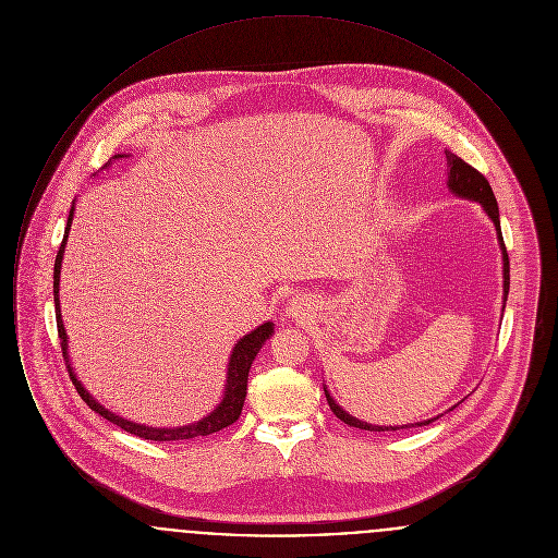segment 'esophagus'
I'll use <instances>...</instances> for the list:
<instances>
[{
  "mask_svg": "<svg viewBox=\"0 0 558 558\" xmlns=\"http://www.w3.org/2000/svg\"><path fill=\"white\" fill-rule=\"evenodd\" d=\"M310 312H312V303H310V299H305V296L292 299L291 305L287 307V314H289L291 318H305Z\"/></svg>",
  "mask_w": 558,
  "mask_h": 558,
  "instance_id": "esophagus-1",
  "label": "esophagus"
}]
</instances>
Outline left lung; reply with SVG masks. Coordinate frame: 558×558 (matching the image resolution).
I'll use <instances>...</instances> for the list:
<instances>
[{
  "instance_id": "left-lung-1",
  "label": "left lung",
  "mask_w": 558,
  "mask_h": 558,
  "mask_svg": "<svg viewBox=\"0 0 558 558\" xmlns=\"http://www.w3.org/2000/svg\"><path fill=\"white\" fill-rule=\"evenodd\" d=\"M446 159H448V186L456 196H462V198H469V201H475L483 211L489 215V219L494 221L496 226V234H498V242H500V248H502V262H505V303L506 296H508V287H510V264H508V253H506L505 239H502V230H500V211H498V203H496V196H494V190L489 186V182L485 180L483 173H478L475 167H471L469 162L456 157L453 153H446ZM505 312V310H502ZM324 393L328 399V405L330 410L335 412V416L339 421H343L345 425L355 426V428H362V430H399V428H412V426H425L437 418H430V421H423V423H414V425H401V426H376L368 425L364 421H357L355 416L347 414L345 410L332 399V396L326 391L324 387ZM456 408V405H453ZM451 408V410H453Z\"/></svg>"
}]
</instances>
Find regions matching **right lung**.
<instances>
[{"label":"right lung","mask_w":558,"mask_h":558,"mask_svg":"<svg viewBox=\"0 0 558 558\" xmlns=\"http://www.w3.org/2000/svg\"><path fill=\"white\" fill-rule=\"evenodd\" d=\"M114 159H123V155H114ZM110 165V162H107ZM105 165V167H107ZM73 211H75V203L71 207L69 213V219H66V228H64V239L60 242V248H58V255H56V264H53V305H56V326H58V337H60V347H62V355H64V362H66V368H69V376L77 389L81 399L96 412L100 414L102 418L110 421L112 425L121 426L123 430L132 433L135 437H142V439H150V441H184V439H194V437H205V435H211L217 433L226 426L232 425L239 421L240 412H242V403L246 398V383H248V371H251V364L255 360V355L259 353V349L264 347L267 339L271 337L274 332V324L266 322L262 326H257L253 332H248L246 337H242L239 343L232 349V355H230V364H228V376H226V391H223V399L219 401V405L213 410L211 414H207L205 418H201L198 423H192L186 426H175V428H157V426L137 425L132 421H125L117 414H112L110 410H107L105 405H100L96 399L92 398L83 385H81L80 378L75 376V372L71 368V362H69V343H66V330H64V324H62V316H60V301H58V291H60V267H62V255H64V246H66V240H69V230H71V223H73Z\"/></svg>","instance_id":"1"}]
</instances>
